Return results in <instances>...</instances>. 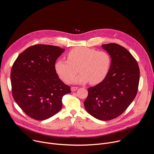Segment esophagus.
<instances>
[{
  "instance_id": "1",
  "label": "esophagus",
  "mask_w": 154,
  "mask_h": 154,
  "mask_svg": "<svg viewBox=\"0 0 154 154\" xmlns=\"http://www.w3.org/2000/svg\"><path fill=\"white\" fill-rule=\"evenodd\" d=\"M77 88H78V87H77V86H72L71 90V91H72V92H74V91H76V90H77Z\"/></svg>"
}]
</instances>
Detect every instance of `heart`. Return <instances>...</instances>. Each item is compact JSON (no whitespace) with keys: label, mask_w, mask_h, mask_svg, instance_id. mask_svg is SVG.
Returning a JSON list of instances; mask_svg holds the SVG:
<instances>
[{"label":"heart","mask_w":154,"mask_h":154,"mask_svg":"<svg viewBox=\"0 0 154 154\" xmlns=\"http://www.w3.org/2000/svg\"><path fill=\"white\" fill-rule=\"evenodd\" d=\"M111 64L112 58L107 52L78 47L68 52L67 60H57L55 63V69L60 78L66 83L90 82L91 84L96 85L106 78ZM79 69L81 74L75 78Z\"/></svg>","instance_id":"obj_1"}]
</instances>
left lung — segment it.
<instances>
[{
	"label": "left lung",
	"mask_w": 154,
	"mask_h": 154,
	"mask_svg": "<svg viewBox=\"0 0 154 154\" xmlns=\"http://www.w3.org/2000/svg\"><path fill=\"white\" fill-rule=\"evenodd\" d=\"M112 58L106 78L88 89L86 110L95 118L109 121L120 116L135 99L140 81L137 60L125 48L115 43L102 45Z\"/></svg>",
	"instance_id": "1"
}]
</instances>
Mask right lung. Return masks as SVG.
Wrapping results in <instances>:
<instances>
[{
	"label": "right lung",
	"mask_w": 154,
	"mask_h": 154,
	"mask_svg": "<svg viewBox=\"0 0 154 154\" xmlns=\"http://www.w3.org/2000/svg\"><path fill=\"white\" fill-rule=\"evenodd\" d=\"M64 51L58 46L37 45L19 55L11 68L13 98L30 118L46 120L62 108V98L71 93L58 77L55 63Z\"/></svg>",
	"instance_id": "add662e5"
}]
</instances>
